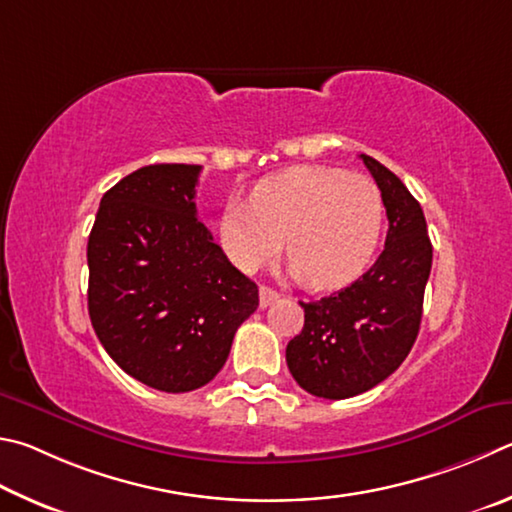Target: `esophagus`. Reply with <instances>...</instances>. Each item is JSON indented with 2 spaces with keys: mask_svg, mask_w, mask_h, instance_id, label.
<instances>
[{
  "mask_svg": "<svg viewBox=\"0 0 512 512\" xmlns=\"http://www.w3.org/2000/svg\"><path fill=\"white\" fill-rule=\"evenodd\" d=\"M261 308H267V306H272L274 301H279L281 299V294L276 292V290H272V288H267V285H261Z\"/></svg>",
  "mask_w": 512,
  "mask_h": 512,
  "instance_id": "esophagus-1",
  "label": "esophagus"
}]
</instances>
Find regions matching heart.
Returning <instances> with one entry per match:
<instances>
[{
	"label": "heart",
	"mask_w": 512,
	"mask_h": 512,
	"mask_svg": "<svg viewBox=\"0 0 512 512\" xmlns=\"http://www.w3.org/2000/svg\"><path fill=\"white\" fill-rule=\"evenodd\" d=\"M384 200L373 179L328 166H294L261 179L249 204L231 200L218 220L224 256L256 272L285 254L310 288L360 279L378 251Z\"/></svg>",
	"instance_id": "heart-1"
}]
</instances>
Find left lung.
<instances>
[{
  "label": "left lung",
  "instance_id": "8db88e82",
  "mask_svg": "<svg viewBox=\"0 0 512 512\" xmlns=\"http://www.w3.org/2000/svg\"><path fill=\"white\" fill-rule=\"evenodd\" d=\"M360 157L387 209L384 251L348 288L319 301H299L306 321L285 348L299 387L328 400L360 396L405 362L418 337L432 272V242L418 200L378 159Z\"/></svg>",
  "mask_w": 512,
  "mask_h": 512
}]
</instances>
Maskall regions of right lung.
Listing matches in <instances>:
<instances>
[{
  "label": "right lung",
  "mask_w": 512,
  "mask_h": 512,
  "mask_svg": "<svg viewBox=\"0 0 512 512\" xmlns=\"http://www.w3.org/2000/svg\"><path fill=\"white\" fill-rule=\"evenodd\" d=\"M202 166L134 170L103 195L87 242V308L107 355L148 387L184 393L224 366L258 288L197 220Z\"/></svg>",
  "instance_id": "right-lung-1"
}]
</instances>
